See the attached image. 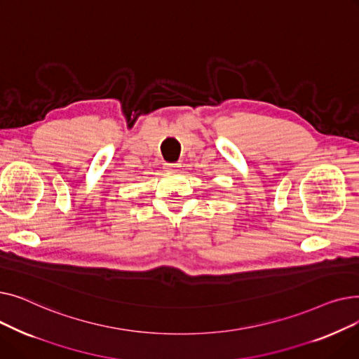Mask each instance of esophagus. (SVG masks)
Listing matches in <instances>:
<instances>
[{"label": "esophagus", "mask_w": 359, "mask_h": 359, "mask_svg": "<svg viewBox=\"0 0 359 359\" xmlns=\"http://www.w3.org/2000/svg\"><path fill=\"white\" fill-rule=\"evenodd\" d=\"M164 165H165L167 170H170V172H173V170H177L180 167L179 163H165Z\"/></svg>", "instance_id": "obj_1"}]
</instances>
